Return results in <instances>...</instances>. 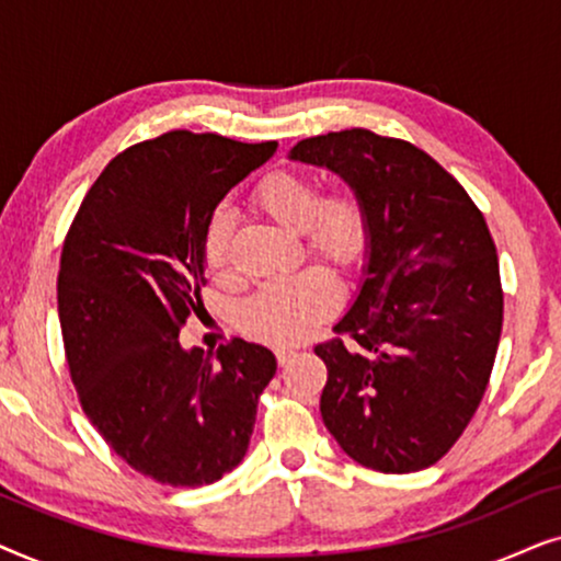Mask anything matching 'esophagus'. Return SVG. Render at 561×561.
I'll use <instances>...</instances> for the list:
<instances>
[{"mask_svg": "<svg viewBox=\"0 0 561 561\" xmlns=\"http://www.w3.org/2000/svg\"><path fill=\"white\" fill-rule=\"evenodd\" d=\"M296 357V352L294 350H275V359H278V365L283 367V365H288L290 359Z\"/></svg>", "mask_w": 561, "mask_h": 561, "instance_id": "obj_1", "label": "esophagus"}]
</instances>
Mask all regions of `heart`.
Returning <instances> with one entry per match:
<instances>
[{
  "label": "heart",
  "mask_w": 561,
  "mask_h": 561,
  "mask_svg": "<svg viewBox=\"0 0 561 561\" xmlns=\"http://www.w3.org/2000/svg\"><path fill=\"white\" fill-rule=\"evenodd\" d=\"M252 204L275 225L304 237L311 257L327 260L340 271L363 263L370 225L367 209L355 191L336 188L321 194L311 175L298 171H273L252 191ZM229 227L214 219L204 237V260L214 275L227 273ZM340 304V288L324 267L267 283L240 309V324L252 340L288 347L301 344L332 317Z\"/></svg>",
  "instance_id": "b5f03b06"
}]
</instances>
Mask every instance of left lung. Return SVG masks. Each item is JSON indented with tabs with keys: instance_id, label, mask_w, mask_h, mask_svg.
Segmentation results:
<instances>
[{
	"instance_id": "1",
	"label": "left lung",
	"mask_w": 561,
	"mask_h": 561,
	"mask_svg": "<svg viewBox=\"0 0 561 561\" xmlns=\"http://www.w3.org/2000/svg\"><path fill=\"white\" fill-rule=\"evenodd\" d=\"M290 158L324 165L363 198V288L313 352L321 419L355 462L416 472L447 455L485 396L503 286L485 217L416 145L352 127L306 137Z\"/></svg>"
}]
</instances>
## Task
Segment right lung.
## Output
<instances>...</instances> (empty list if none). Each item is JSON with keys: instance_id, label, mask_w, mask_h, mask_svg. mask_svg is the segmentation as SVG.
<instances>
[{"instance_id": "obj_1", "label": "right lung", "mask_w": 561, "mask_h": 561, "mask_svg": "<svg viewBox=\"0 0 561 561\" xmlns=\"http://www.w3.org/2000/svg\"><path fill=\"white\" fill-rule=\"evenodd\" d=\"M278 142L173 129L110 160L68 229L58 317L71 380L104 442L145 478L211 485L248 451L275 357L234 336L183 350L204 311V237L217 204Z\"/></svg>"}]
</instances>
